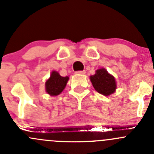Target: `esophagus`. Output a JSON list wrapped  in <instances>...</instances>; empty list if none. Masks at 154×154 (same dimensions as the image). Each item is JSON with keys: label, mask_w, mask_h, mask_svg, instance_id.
<instances>
[{"label": "esophagus", "mask_w": 154, "mask_h": 154, "mask_svg": "<svg viewBox=\"0 0 154 154\" xmlns=\"http://www.w3.org/2000/svg\"><path fill=\"white\" fill-rule=\"evenodd\" d=\"M77 74H86V71H77Z\"/></svg>", "instance_id": "obj_1"}]
</instances>
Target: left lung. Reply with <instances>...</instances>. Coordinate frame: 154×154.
<instances>
[{
	"label": "left lung",
	"instance_id": "1",
	"mask_svg": "<svg viewBox=\"0 0 154 154\" xmlns=\"http://www.w3.org/2000/svg\"><path fill=\"white\" fill-rule=\"evenodd\" d=\"M90 80L94 89L104 96L111 95L117 88L116 78L103 68L96 70L95 74L90 76Z\"/></svg>",
	"mask_w": 154,
	"mask_h": 154
}]
</instances>
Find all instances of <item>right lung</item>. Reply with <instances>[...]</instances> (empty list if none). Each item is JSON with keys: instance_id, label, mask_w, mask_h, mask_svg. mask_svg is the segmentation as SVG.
Here are the masks:
<instances>
[{"instance_id": "1", "label": "right lung", "mask_w": 154, "mask_h": 154, "mask_svg": "<svg viewBox=\"0 0 154 154\" xmlns=\"http://www.w3.org/2000/svg\"><path fill=\"white\" fill-rule=\"evenodd\" d=\"M69 80L68 76L62 77L59 72L53 71L45 82V91L49 95L57 96L65 89Z\"/></svg>"}]
</instances>
